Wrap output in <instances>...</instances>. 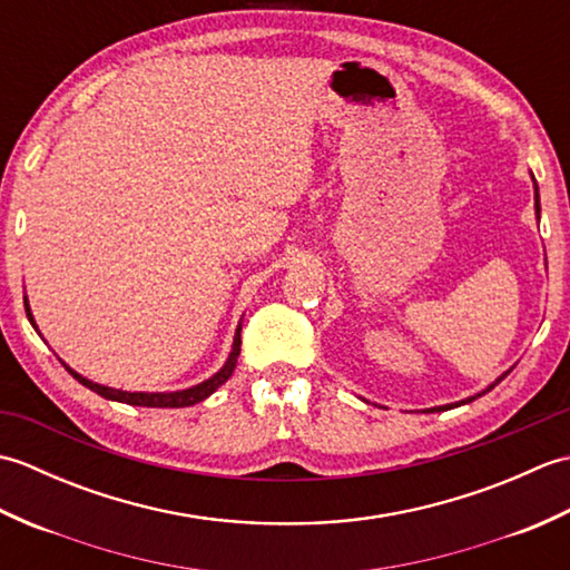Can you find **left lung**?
<instances>
[{"label": "left lung", "instance_id": "obj_1", "mask_svg": "<svg viewBox=\"0 0 570 570\" xmlns=\"http://www.w3.org/2000/svg\"><path fill=\"white\" fill-rule=\"evenodd\" d=\"M534 186H537V184H534ZM534 198H537V215H539V210H541V208H539V188H537V193H534ZM498 382H500V380H498ZM498 382H494V384H498ZM494 384H492V386H494ZM492 386H490V390H492ZM490 390H485V392H490ZM485 392H482V394H485ZM482 394H478V396H482ZM472 399H475V396L465 399V402H472ZM465 402H460V404H465ZM460 404H455V406H460ZM451 406H453V404H451ZM445 409H448V406H445ZM431 411H439V409H431Z\"/></svg>", "mask_w": 570, "mask_h": 570}]
</instances>
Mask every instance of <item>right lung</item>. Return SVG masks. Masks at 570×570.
Returning a JSON list of instances; mask_svg holds the SVG:
<instances>
[{
    "label": "right lung",
    "mask_w": 570,
    "mask_h": 570,
    "mask_svg": "<svg viewBox=\"0 0 570 570\" xmlns=\"http://www.w3.org/2000/svg\"><path fill=\"white\" fill-rule=\"evenodd\" d=\"M23 306H27V316L31 321V325L36 328V323L31 318V311H29V304L27 298H23ZM239 331L237 328V335H235V345H233V353H229L225 367L215 374V377L205 380L203 384L198 386H190V390H184V392H168V394H147V392H122V390H112V386H102V384H95L90 380L80 377L78 372H72L68 365H63L72 377H76L82 386H88V390L98 392L100 396L105 399H112V402H122V404H131V406H151V409H180V406H193L203 402V399H208L217 386L225 384L229 377H233V372L237 367V357H239V345H242V337H239Z\"/></svg>",
    "instance_id": "right-lung-1"
}]
</instances>
